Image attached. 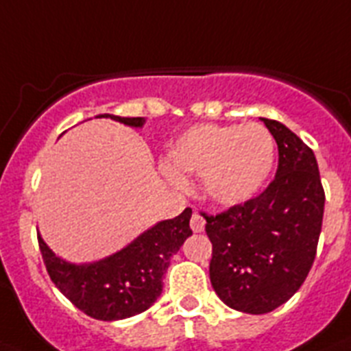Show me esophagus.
Masks as SVG:
<instances>
[{"label": "esophagus", "instance_id": "34e87169", "mask_svg": "<svg viewBox=\"0 0 351 351\" xmlns=\"http://www.w3.org/2000/svg\"><path fill=\"white\" fill-rule=\"evenodd\" d=\"M191 228H193V232H203V228H205V219H203V216H199L198 212H194L193 217H191Z\"/></svg>", "mask_w": 351, "mask_h": 351}]
</instances>
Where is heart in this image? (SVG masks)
<instances>
[{
  "label": "heart",
  "instance_id": "heart-1",
  "mask_svg": "<svg viewBox=\"0 0 351 351\" xmlns=\"http://www.w3.org/2000/svg\"><path fill=\"white\" fill-rule=\"evenodd\" d=\"M275 141L266 126L196 125L167 152L169 178L185 184L178 173L202 175L205 196L221 205H237L262 189L273 167Z\"/></svg>",
  "mask_w": 351,
  "mask_h": 351
}]
</instances>
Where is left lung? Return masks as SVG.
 <instances>
[{"label": "left lung", "mask_w": 351, "mask_h": 351, "mask_svg": "<svg viewBox=\"0 0 351 351\" xmlns=\"http://www.w3.org/2000/svg\"><path fill=\"white\" fill-rule=\"evenodd\" d=\"M264 125L278 146L275 178L258 196L205 214L212 287L228 307L266 314L293 296L316 258L325 191L312 149L275 119Z\"/></svg>", "instance_id": "1"}]
</instances>
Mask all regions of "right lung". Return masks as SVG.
Here are the masks:
<instances>
[{
  "label": "right lung",
  "mask_w": 351,
  "mask_h": 351,
  "mask_svg": "<svg viewBox=\"0 0 351 351\" xmlns=\"http://www.w3.org/2000/svg\"><path fill=\"white\" fill-rule=\"evenodd\" d=\"M128 126H143V117H119L101 114ZM185 208L175 219L139 235L125 250L93 264H67L46 246L39 235V248L51 282L75 307L101 321L132 317L148 311L162 293V276L184 241L193 235Z\"/></svg>",
  "instance_id": "add662e5"
}]
</instances>
